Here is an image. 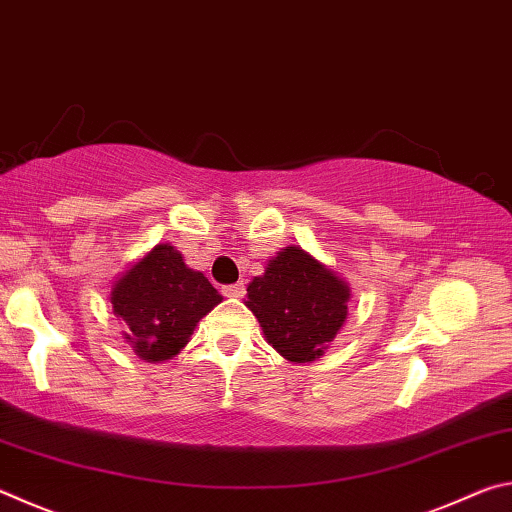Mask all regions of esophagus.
<instances>
[{"label":"esophagus","mask_w":512,"mask_h":512,"mask_svg":"<svg viewBox=\"0 0 512 512\" xmlns=\"http://www.w3.org/2000/svg\"><path fill=\"white\" fill-rule=\"evenodd\" d=\"M223 293H225V296H228V298H244L246 284H244V282L228 284V287H223Z\"/></svg>","instance_id":"obj_1"}]
</instances>
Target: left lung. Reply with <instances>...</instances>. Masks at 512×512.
<instances>
[{
  "label": "left lung",
  "instance_id": "obj_1",
  "mask_svg": "<svg viewBox=\"0 0 512 512\" xmlns=\"http://www.w3.org/2000/svg\"><path fill=\"white\" fill-rule=\"evenodd\" d=\"M350 287L305 250L284 248L248 284L246 307L289 361L318 359L348 316Z\"/></svg>",
  "mask_w": 512,
  "mask_h": 512
}]
</instances>
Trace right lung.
I'll use <instances>...</instances> for the list:
<instances>
[{"mask_svg": "<svg viewBox=\"0 0 512 512\" xmlns=\"http://www.w3.org/2000/svg\"><path fill=\"white\" fill-rule=\"evenodd\" d=\"M223 298L203 273L192 271L169 244L155 246L110 293L112 311L128 325L126 341L146 361L171 359L194 327Z\"/></svg>", "mask_w": 512, "mask_h": 512, "instance_id": "add662e5", "label": "right lung"}]
</instances>
